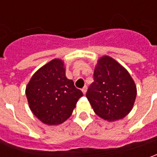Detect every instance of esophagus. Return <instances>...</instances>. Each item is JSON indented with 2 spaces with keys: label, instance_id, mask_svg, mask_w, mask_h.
I'll list each match as a JSON object with an SVG mask.
<instances>
[{
  "label": "esophagus",
  "instance_id": "esophagus-1",
  "mask_svg": "<svg viewBox=\"0 0 157 157\" xmlns=\"http://www.w3.org/2000/svg\"><path fill=\"white\" fill-rule=\"evenodd\" d=\"M86 90H87V87H86V86H84V87H83V88H82V92H83V94H84V95H85L86 94Z\"/></svg>",
  "mask_w": 157,
  "mask_h": 157
}]
</instances>
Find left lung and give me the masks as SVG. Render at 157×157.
I'll return each instance as SVG.
<instances>
[{"label": "left lung", "mask_w": 157, "mask_h": 157, "mask_svg": "<svg viewBox=\"0 0 157 157\" xmlns=\"http://www.w3.org/2000/svg\"><path fill=\"white\" fill-rule=\"evenodd\" d=\"M94 82L86 98L98 116L109 122L124 118L133 109L137 89L126 69L110 56L98 60Z\"/></svg>", "instance_id": "left-lung-1"}]
</instances>
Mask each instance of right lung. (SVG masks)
Returning a JSON list of instances; mask_svg holds the SVG:
<instances>
[{
  "mask_svg": "<svg viewBox=\"0 0 157 157\" xmlns=\"http://www.w3.org/2000/svg\"><path fill=\"white\" fill-rule=\"evenodd\" d=\"M29 109L45 124L57 125L71 117L83 96L65 76L64 61L54 59L33 75L26 86Z\"/></svg>",
  "mask_w": 157,
  "mask_h": 157,
  "instance_id": "right-lung-1",
  "label": "right lung"
}]
</instances>
